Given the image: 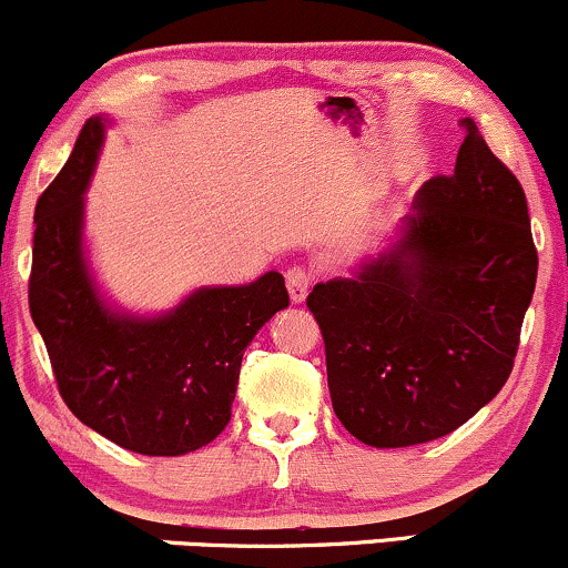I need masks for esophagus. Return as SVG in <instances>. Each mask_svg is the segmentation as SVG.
<instances>
[{
	"label": "esophagus",
	"mask_w": 568,
	"mask_h": 568,
	"mask_svg": "<svg viewBox=\"0 0 568 568\" xmlns=\"http://www.w3.org/2000/svg\"><path fill=\"white\" fill-rule=\"evenodd\" d=\"M312 272L304 270V266H291L288 272H285V285H288V293L291 298L296 304H302L306 298V293H310V285H312Z\"/></svg>",
	"instance_id": "esophagus-1"
}]
</instances>
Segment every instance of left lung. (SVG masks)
<instances>
[{"label": "left lung", "mask_w": 568, "mask_h": 568, "mask_svg": "<svg viewBox=\"0 0 568 568\" xmlns=\"http://www.w3.org/2000/svg\"><path fill=\"white\" fill-rule=\"evenodd\" d=\"M462 128L454 173L419 189L397 243L306 296L331 403L366 446L454 433L513 371L539 264L529 207L470 116Z\"/></svg>", "instance_id": "1"}]
</instances>
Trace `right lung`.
I'll return each mask as SVG.
<instances>
[{
	"label": "right lung",
	"mask_w": 568,
	"mask_h": 568,
	"mask_svg": "<svg viewBox=\"0 0 568 568\" xmlns=\"http://www.w3.org/2000/svg\"><path fill=\"white\" fill-rule=\"evenodd\" d=\"M101 116L34 211L29 310L71 414L128 452L181 456L230 425L243 352L288 306L280 272L216 285L158 317L109 310L84 262V189L103 143Z\"/></svg>",
	"instance_id": "1"
}]
</instances>
